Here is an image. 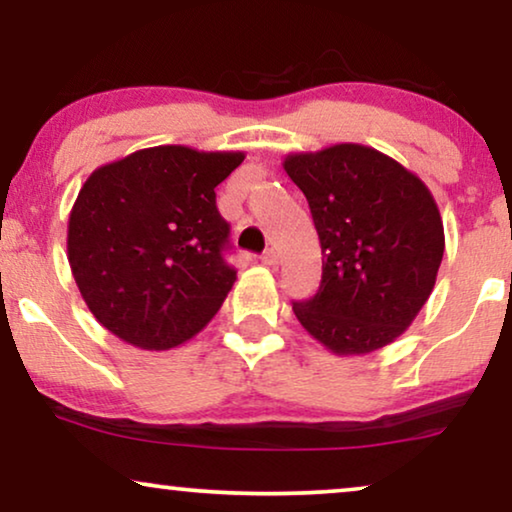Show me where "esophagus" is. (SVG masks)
I'll use <instances>...</instances> for the list:
<instances>
[{"label": "esophagus", "mask_w": 512, "mask_h": 512, "mask_svg": "<svg viewBox=\"0 0 512 512\" xmlns=\"http://www.w3.org/2000/svg\"><path fill=\"white\" fill-rule=\"evenodd\" d=\"M261 261L265 263V265H277V251L275 249H265L263 254H261Z\"/></svg>", "instance_id": "1"}]
</instances>
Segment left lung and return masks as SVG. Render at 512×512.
<instances>
[{
  "mask_svg": "<svg viewBox=\"0 0 512 512\" xmlns=\"http://www.w3.org/2000/svg\"><path fill=\"white\" fill-rule=\"evenodd\" d=\"M289 174L310 205L321 244V284L293 312L335 354L394 342L429 300L445 233L424 181L361 144L291 153Z\"/></svg>",
  "mask_w": 512,
  "mask_h": 512,
  "instance_id": "left-lung-1",
  "label": "left lung"
}]
</instances>
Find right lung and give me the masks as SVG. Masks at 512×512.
I'll return each mask as SVG.
<instances>
[{"mask_svg": "<svg viewBox=\"0 0 512 512\" xmlns=\"http://www.w3.org/2000/svg\"><path fill=\"white\" fill-rule=\"evenodd\" d=\"M240 151L153 146L90 174L67 230V258L88 310L139 349L177 347L219 312L237 272L214 188Z\"/></svg>", "mask_w": 512, "mask_h": 512, "instance_id": "add662e5", "label": "right lung"}]
</instances>
